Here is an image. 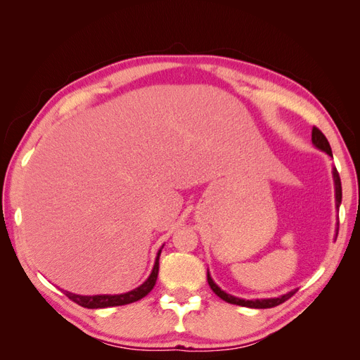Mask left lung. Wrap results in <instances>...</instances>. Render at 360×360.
<instances>
[{
	"label": "left lung",
	"mask_w": 360,
	"mask_h": 360,
	"mask_svg": "<svg viewBox=\"0 0 360 360\" xmlns=\"http://www.w3.org/2000/svg\"><path fill=\"white\" fill-rule=\"evenodd\" d=\"M312 143L316 145L319 150L325 151L326 155L333 156V151L330 147V142L325 137V134L320 131L317 127L312 128ZM333 178H334V187H335V207H340V202H342V182H340V176L339 172L333 168ZM207 281H209V286L212 288L213 292H215L219 298H223L224 302L227 303H232V304H238V307H246V308H255V309H266V308H274V307H278L283 302H286L288 298L292 297L295 294V290H290V292L285 294V295H280V297H275V298H262V300H244V298H238V297H233L231 294L224 292V290H221V288L217 285L215 281L212 280L210 274L207 271Z\"/></svg>",
	"instance_id": "1"
}]
</instances>
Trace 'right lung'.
I'll return each mask as SVG.
<instances>
[{
  "label": "right lung",
  "instance_id": "right-lung-1",
  "mask_svg": "<svg viewBox=\"0 0 360 360\" xmlns=\"http://www.w3.org/2000/svg\"><path fill=\"white\" fill-rule=\"evenodd\" d=\"M159 255H160V250L158 252V257L155 259V266H153L150 277L145 280L139 288L129 290V292L116 294V295H77V294H72V292H68V290H65V294L68 298H71L72 302H75L77 304H80V307L88 308V309L122 307V304H128V303L141 300V298L147 295L156 285L158 272H159Z\"/></svg>",
  "mask_w": 360,
  "mask_h": 360
}]
</instances>
